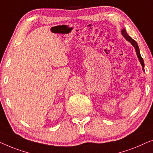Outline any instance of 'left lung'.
Returning <instances> with one entry per match:
<instances>
[{"label": "left lung", "mask_w": 153, "mask_h": 153, "mask_svg": "<svg viewBox=\"0 0 153 153\" xmlns=\"http://www.w3.org/2000/svg\"><path fill=\"white\" fill-rule=\"evenodd\" d=\"M121 34H122V35L124 36V38L126 39L127 41L130 42L131 44H132V46L134 47L135 51H136V53H137V57H138L139 62H140V63H141V66H142V69H143V71H144V62H143V58H142L141 56L140 51H139V46H138V44H137V43L135 42V41L133 39L132 37H130V36L128 35V34L127 33L126 29L123 28V29L122 30H121Z\"/></svg>", "instance_id": "left-lung-1"}]
</instances>
